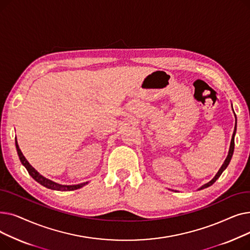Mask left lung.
<instances>
[{
  "label": "left lung",
  "mask_w": 250,
  "mask_h": 250,
  "mask_svg": "<svg viewBox=\"0 0 250 250\" xmlns=\"http://www.w3.org/2000/svg\"><path fill=\"white\" fill-rule=\"evenodd\" d=\"M232 109H233V107H232ZM235 126H234V132H233V135H232V139H231V143H230V148H229V152H228V155H227V157H226V159H225V161H224V163L222 164V166H221V168L219 169V171L217 172V174L215 175V177L211 180V181H208V183H206V185H204L203 187H201L200 188H199V190H201V189H204V188H208V187H211L213 183L220 177V175L223 173V171H224V170L227 168V166L229 165V163H230V161H231V158H232V156H233V152H234V137H235V134H236V127H237V120H236V115H235ZM176 191V190H175Z\"/></svg>",
  "instance_id": "obj_1"
}]
</instances>
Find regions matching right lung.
<instances>
[{
	"label": "right lung",
	"mask_w": 250,
	"mask_h": 250,
	"mask_svg": "<svg viewBox=\"0 0 250 250\" xmlns=\"http://www.w3.org/2000/svg\"><path fill=\"white\" fill-rule=\"evenodd\" d=\"M16 143V149H17V153H18V156H19V159L22 163V165L27 169L28 173L30 174V176L35 180L37 181L38 183H41L42 186H43L44 188H49V189H52V190H60V191H70V190H75V189H78V188H83L84 186H86L87 182H82V183H79V185H72V186H67V185H60V183H57L55 181H52L46 177H44L43 175H42L41 173H39L37 170H35V168H33L29 162L26 160V158L24 157V155L22 154L19 146H18V143H17V139L15 141Z\"/></svg>",
	"instance_id": "obj_1"
}]
</instances>
